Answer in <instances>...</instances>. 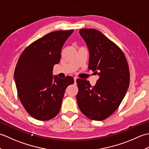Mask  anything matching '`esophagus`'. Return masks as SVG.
Masks as SVG:
<instances>
[{"label":"esophagus","instance_id":"1","mask_svg":"<svg viewBox=\"0 0 149 149\" xmlns=\"http://www.w3.org/2000/svg\"><path fill=\"white\" fill-rule=\"evenodd\" d=\"M74 79V81H75V82H76V80H77V77H75Z\"/></svg>","mask_w":149,"mask_h":149}]
</instances>
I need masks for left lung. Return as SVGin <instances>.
Segmentation results:
<instances>
[{"label": "left lung", "instance_id": "left-lung-1", "mask_svg": "<svg viewBox=\"0 0 149 149\" xmlns=\"http://www.w3.org/2000/svg\"><path fill=\"white\" fill-rule=\"evenodd\" d=\"M79 33L90 51L88 68L99 79L94 86L87 80H76L78 106L88 118L101 121L115 111L125 95L130 81L128 63L121 49L99 31L83 29Z\"/></svg>", "mask_w": 149, "mask_h": 149}]
</instances>
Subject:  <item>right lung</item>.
Wrapping results in <instances>:
<instances>
[{"label":"right lung","mask_w":149,"mask_h":149,"mask_svg":"<svg viewBox=\"0 0 149 149\" xmlns=\"http://www.w3.org/2000/svg\"><path fill=\"white\" fill-rule=\"evenodd\" d=\"M74 30L47 34L27 46L16 65L14 77L19 99L34 118L46 121L59 113L65 91L74 78L52 77L54 65L61 59V51Z\"/></svg>","instance_id":"obj_1"}]
</instances>
